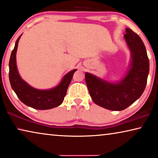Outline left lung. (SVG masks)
<instances>
[{
	"instance_id": "8db88e82",
	"label": "left lung",
	"mask_w": 158,
	"mask_h": 158,
	"mask_svg": "<svg viewBox=\"0 0 158 158\" xmlns=\"http://www.w3.org/2000/svg\"><path fill=\"white\" fill-rule=\"evenodd\" d=\"M124 38L131 52V63L126 75L118 83H110L85 73V82L92 100L110 110H123L135 102L145 90L149 59L145 45L138 34L125 29Z\"/></svg>"
}]
</instances>
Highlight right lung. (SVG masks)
<instances>
[{
  "label": "right lung",
  "mask_w": 158,
  "mask_h": 158,
  "mask_svg": "<svg viewBox=\"0 0 158 158\" xmlns=\"http://www.w3.org/2000/svg\"><path fill=\"white\" fill-rule=\"evenodd\" d=\"M15 42L14 49L9 60V80L11 88L20 101L25 105L37 110H48L58 107L62 103L68 86L76 69L68 73L56 87L49 90H38L31 87L20 77L16 65V51L18 41Z\"/></svg>",
  "instance_id": "1"
}]
</instances>
